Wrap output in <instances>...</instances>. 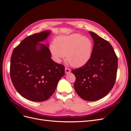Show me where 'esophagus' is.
<instances>
[{"instance_id":"1","label":"esophagus","mask_w":131,"mask_h":131,"mask_svg":"<svg viewBox=\"0 0 131 131\" xmlns=\"http://www.w3.org/2000/svg\"><path fill=\"white\" fill-rule=\"evenodd\" d=\"M65 72H66V74H68V73H69L70 72V69H69V68H67V67H66V68H65Z\"/></svg>"}]
</instances>
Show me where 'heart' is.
<instances>
[{
  "mask_svg": "<svg viewBox=\"0 0 131 131\" xmlns=\"http://www.w3.org/2000/svg\"><path fill=\"white\" fill-rule=\"evenodd\" d=\"M54 42L50 48L57 62L67 56V60L71 66L80 67L88 62L92 55V40L80 34L59 36Z\"/></svg>",
  "mask_w": 131,
  "mask_h": 131,
  "instance_id": "obj_1",
  "label": "heart"
}]
</instances>
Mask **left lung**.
I'll use <instances>...</instances> for the list:
<instances>
[{"instance_id":"left-lung-1","label":"left lung","mask_w":131,"mask_h":131,"mask_svg":"<svg viewBox=\"0 0 131 131\" xmlns=\"http://www.w3.org/2000/svg\"><path fill=\"white\" fill-rule=\"evenodd\" d=\"M94 45L90 59L81 67L72 70L74 89L82 99L95 101L112 90L116 79L118 58L112 45L92 31Z\"/></svg>"}]
</instances>
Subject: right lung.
<instances>
[{
  "instance_id": "obj_1",
  "label": "right lung",
  "mask_w": 131,
  "mask_h": 131,
  "mask_svg": "<svg viewBox=\"0 0 131 131\" xmlns=\"http://www.w3.org/2000/svg\"><path fill=\"white\" fill-rule=\"evenodd\" d=\"M50 33L43 31L26 37L12 53L10 74L15 89L21 96L34 102L48 100L64 75V66L51 58L49 47L39 42ZM40 47V49L37 46Z\"/></svg>"
}]
</instances>
